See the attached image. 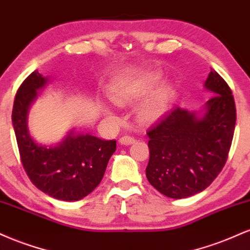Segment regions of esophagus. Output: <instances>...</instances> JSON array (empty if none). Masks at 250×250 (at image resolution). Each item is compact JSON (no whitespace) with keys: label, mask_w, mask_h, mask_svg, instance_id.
<instances>
[{"label":"esophagus","mask_w":250,"mask_h":250,"mask_svg":"<svg viewBox=\"0 0 250 250\" xmlns=\"http://www.w3.org/2000/svg\"><path fill=\"white\" fill-rule=\"evenodd\" d=\"M119 142L121 143V145H133V143L135 142V139L133 136H128V135H125V136H122L121 139L119 140Z\"/></svg>","instance_id":"obj_1"}]
</instances>
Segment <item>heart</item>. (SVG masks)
I'll use <instances>...</instances> for the list:
<instances>
[{
  "instance_id": "obj_1",
  "label": "heart",
  "mask_w": 250,
  "mask_h": 250,
  "mask_svg": "<svg viewBox=\"0 0 250 250\" xmlns=\"http://www.w3.org/2000/svg\"><path fill=\"white\" fill-rule=\"evenodd\" d=\"M161 81V75L153 73L148 74L139 79L130 80V81L123 82L121 84H116L109 89L108 95L111 102L117 105L125 107L131 105L135 102L140 101L148 95L153 89ZM174 97V89L170 85H163L156 90L150 97L145 100L137 108V116L142 121H154L165 114L171 100ZM104 111L110 115V111L104 108Z\"/></svg>"
}]
</instances>
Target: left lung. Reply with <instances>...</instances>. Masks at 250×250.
<instances>
[{"label":"left lung","mask_w":250,"mask_h":250,"mask_svg":"<svg viewBox=\"0 0 250 250\" xmlns=\"http://www.w3.org/2000/svg\"><path fill=\"white\" fill-rule=\"evenodd\" d=\"M205 88L213 96L202 110L171 108L147 133L150 155L146 175L156 190L171 199L205 190L228 159L236 122L234 97L215 70Z\"/></svg>","instance_id":"left-lung-1"}]
</instances>
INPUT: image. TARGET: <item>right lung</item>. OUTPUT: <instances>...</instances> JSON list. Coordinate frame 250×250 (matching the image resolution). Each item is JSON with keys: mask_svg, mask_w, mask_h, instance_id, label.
Masks as SVG:
<instances>
[{"mask_svg": "<svg viewBox=\"0 0 250 250\" xmlns=\"http://www.w3.org/2000/svg\"><path fill=\"white\" fill-rule=\"evenodd\" d=\"M47 83V77L35 70L16 93L11 120L20 156L25 173L40 190L57 200L79 201L100 185L116 150V141L74 130L56 146L34 141L28 129V111L37 99V90Z\"/></svg>", "mask_w": 250, "mask_h": 250, "instance_id": "obj_1", "label": "right lung"}]
</instances>
